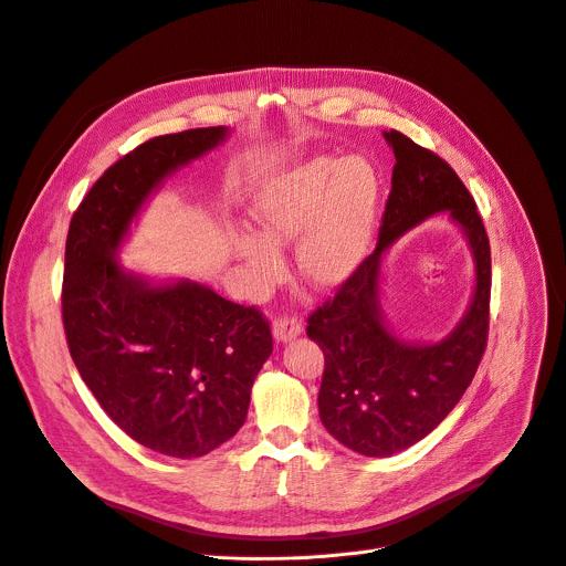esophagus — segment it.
Segmentation results:
<instances>
[{
  "mask_svg": "<svg viewBox=\"0 0 566 566\" xmlns=\"http://www.w3.org/2000/svg\"><path fill=\"white\" fill-rule=\"evenodd\" d=\"M301 331H303V326H301V322L296 317H279L272 324V335L281 344L292 342L296 335H301Z\"/></svg>",
  "mask_w": 566,
  "mask_h": 566,
  "instance_id": "obj_1",
  "label": "esophagus"
}]
</instances>
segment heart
<instances>
[{"mask_svg": "<svg viewBox=\"0 0 566 566\" xmlns=\"http://www.w3.org/2000/svg\"><path fill=\"white\" fill-rule=\"evenodd\" d=\"M382 203L380 174L365 156H315L276 174L251 201L255 233H238L233 253L255 285L281 272L279 247L294 244V268L311 287L349 281L374 244Z\"/></svg>", "mask_w": 566, "mask_h": 566, "instance_id": "heart-1", "label": "heart"}]
</instances>
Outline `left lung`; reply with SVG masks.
<instances>
[{
  "mask_svg": "<svg viewBox=\"0 0 566 566\" xmlns=\"http://www.w3.org/2000/svg\"><path fill=\"white\" fill-rule=\"evenodd\" d=\"M395 151L378 247L333 301L308 317V337L324 352L319 419L333 438L367 458H389L423 440L455 408L488 344L492 255L475 201L458 174L399 132H382ZM444 211L474 258V294L442 340L412 343L381 311V258L399 237Z\"/></svg>",
  "mask_w": 566,
  "mask_h": 566,
  "instance_id": "left-lung-1",
  "label": "left lung"
}]
</instances>
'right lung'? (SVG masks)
Instances as JSON below:
<instances>
[{
  "instance_id": "1",
  "label": "right lung",
  "mask_w": 566,
  "mask_h": 566,
  "mask_svg": "<svg viewBox=\"0 0 566 566\" xmlns=\"http://www.w3.org/2000/svg\"><path fill=\"white\" fill-rule=\"evenodd\" d=\"M229 134L190 128L126 154L85 195L65 242L63 326L83 382L128 438L181 460L242 428L270 324L203 283L128 270L117 253L163 181Z\"/></svg>"
}]
</instances>
